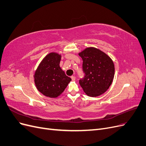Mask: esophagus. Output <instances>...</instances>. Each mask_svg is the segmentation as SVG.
<instances>
[{"instance_id":"obj_1","label":"esophagus","mask_w":146,"mask_h":146,"mask_svg":"<svg viewBox=\"0 0 146 146\" xmlns=\"http://www.w3.org/2000/svg\"><path fill=\"white\" fill-rule=\"evenodd\" d=\"M71 78H72V80L73 81H75V80H76V77H75V76H72Z\"/></svg>"}]
</instances>
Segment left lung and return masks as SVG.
<instances>
[{
	"instance_id": "left-lung-1",
	"label": "left lung",
	"mask_w": 146,
	"mask_h": 146,
	"mask_svg": "<svg viewBox=\"0 0 146 146\" xmlns=\"http://www.w3.org/2000/svg\"><path fill=\"white\" fill-rule=\"evenodd\" d=\"M83 60L85 76L79 80L84 92L90 97L104 94L111 85L114 65L110 57L95 47H88L78 54Z\"/></svg>"
}]
</instances>
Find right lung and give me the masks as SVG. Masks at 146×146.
<instances>
[{
    "instance_id": "1",
    "label": "right lung",
    "mask_w": 146,
    "mask_h": 146,
    "mask_svg": "<svg viewBox=\"0 0 146 146\" xmlns=\"http://www.w3.org/2000/svg\"><path fill=\"white\" fill-rule=\"evenodd\" d=\"M61 57L55 52L47 54L35 72V83L38 90L50 98H57L62 94L71 81L60 68Z\"/></svg>"
}]
</instances>
